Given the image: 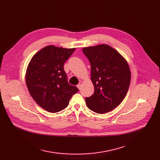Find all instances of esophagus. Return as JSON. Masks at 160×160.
Segmentation results:
<instances>
[{
  "label": "esophagus",
  "instance_id": "esophagus-1",
  "mask_svg": "<svg viewBox=\"0 0 160 160\" xmlns=\"http://www.w3.org/2000/svg\"><path fill=\"white\" fill-rule=\"evenodd\" d=\"M82 83H83V82H82V81H80V82H79V83H78V84L77 85V88H78L79 89H81V87H82Z\"/></svg>",
  "mask_w": 160,
  "mask_h": 160
}]
</instances>
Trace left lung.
<instances>
[{"mask_svg": "<svg viewBox=\"0 0 160 160\" xmlns=\"http://www.w3.org/2000/svg\"><path fill=\"white\" fill-rule=\"evenodd\" d=\"M91 64L94 93L86 98L87 106L102 114L118 106L127 95L131 79L127 61L115 48L100 44L82 48Z\"/></svg>", "mask_w": 160, "mask_h": 160, "instance_id": "obj_1", "label": "left lung"}]
</instances>
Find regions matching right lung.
<instances>
[{
    "mask_svg": "<svg viewBox=\"0 0 160 160\" xmlns=\"http://www.w3.org/2000/svg\"><path fill=\"white\" fill-rule=\"evenodd\" d=\"M48 45L33 56L26 72V83L35 102L47 112L56 113L69 105L78 89L70 85L64 63L75 50Z\"/></svg>",
    "mask_w": 160,
    "mask_h": 160,
    "instance_id": "1",
    "label": "right lung"
}]
</instances>
